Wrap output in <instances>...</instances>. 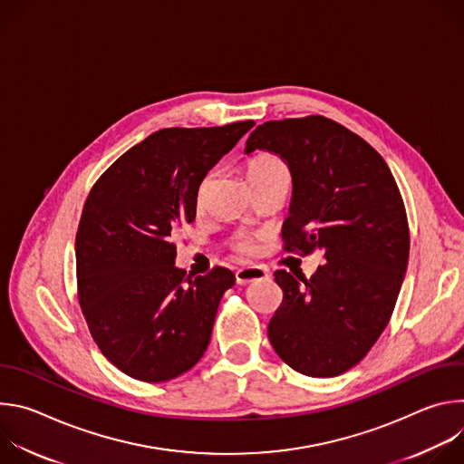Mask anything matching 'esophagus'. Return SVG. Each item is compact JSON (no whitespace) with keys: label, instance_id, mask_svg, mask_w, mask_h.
<instances>
[{"label":"esophagus","instance_id":"1","mask_svg":"<svg viewBox=\"0 0 464 464\" xmlns=\"http://www.w3.org/2000/svg\"><path fill=\"white\" fill-rule=\"evenodd\" d=\"M235 277H237V283H238V285H247V283H253V281H264V279H268L270 274H268L266 268L247 266V268L237 270Z\"/></svg>","mask_w":464,"mask_h":464}]
</instances>
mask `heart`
<instances>
[{
    "label": "heart",
    "mask_w": 464,
    "mask_h": 464,
    "mask_svg": "<svg viewBox=\"0 0 464 464\" xmlns=\"http://www.w3.org/2000/svg\"><path fill=\"white\" fill-rule=\"evenodd\" d=\"M281 174H288V170H286L285 163L277 156H272V154L258 156V158L251 160V163L247 165V181L268 179V178L281 176ZM233 246H235V249H238L242 253L255 251V244L246 237H238Z\"/></svg>",
    "instance_id": "obj_1"
}]
</instances>
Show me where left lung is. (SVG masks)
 Segmentation results:
<instances>
[{"mask_svg": "<svg viewBox=\"0 0 464 464\" xmlns=\"http://www.w3.org/2000/svg\"><path fill=\"white\" fill-rule=\"evenodd\" d=\"M255 150L292 174L285 249L326 260L310 279L274 274L283 303L268 338L297 372L338 376L365 358L401 294L410 256L401 190L367 141L323 115L258 124L246 141V154Z\"/></svg>", "mask_w": 464, "mask_h": 464, "instance_id": "left-lung-1", "label": "left lung"}]
</instances>
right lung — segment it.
<instances>
[{
	"mask_svg": "<svg viewBox=\"0 0 464 464\" xmlns=\"http://www.w3.org/2000/svg\"><path fill=\"white\" fill-rule=\"evenodd\" d=\"M253 126L160 130L93 185L75 240L79 303L101 353L124 374L167 382L208 351L235 276L217 266L187 277L172 237L194 220L208 172Z\"/></svg>",
	"mask_w": 464,
	"mask_h": 464,
	"instance_id": "1",
	"label": "right lung"
}]
</instances>
